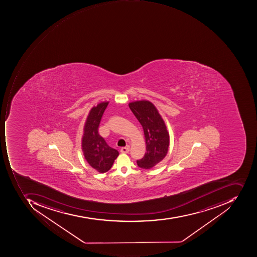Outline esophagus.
I'll return each mask as SVG.
<instances>
[{
    "label": "esophagus",
    "instance_id": "1",
    "mask_svg": "<svg viewBox=\"0 0 257 257\" xmlns=\"http://www.w3.org/2000/svg\"><path fill=\"white\" fill-rule=\"evenodd\" d=\"M120 152L123 153V154H127V153H129L130 152L129 146L123 147V148H121Z\"/></svg>",
    "mask_w": 257,
    "mask_h": 257
}]
</instances>
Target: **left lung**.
I'll return each instance as SVG.
<instances>
[{"mask_svg":"<svg viewBox=\"0 0 257 257\" xmlns=\"http://www.w3.org/2000/svg\"><path fill=\"white\" fill-rule=\"evenodd\" d=\"M129 107L143 126L146 141V153L141 159L137 161V164L143 169H150L166 156L169 135L158 109L151 102H131Z\"/></svg>","mask_w":257,"mask_h":257,"instance_id":"1","label":"left lung"}]
</instances>
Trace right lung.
Masks as SVG:
<instances>
[{
  "mask_svg": "<svg viewBox=\"0 0 257 257\" xmlns=\"http://www.w3.org/2000/svg\"><path fill=\"white\" fill-rule=\"evenodd\" d=\"M109 102H101L92 108L84 127L82 141L84 156L92 168L105 173L112 167L119 153L110 148L98 132L101 118Z\"/></svg>",
  "mask_w": 257,
  "mask_h": 257,
  "instance_id": "right-lung-1",
  "label": "right lung"
}]
</instances>
